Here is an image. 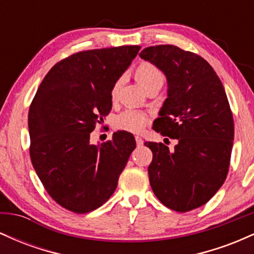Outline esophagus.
<instances>
[{
	"instance_id": "34e87169",
	"label": "esophagus",
	"mask_w": 254,
	"mask_h": 254,
	"mask_svg": "<svg viewBox=\"0 0 254 254\" xmlns=\"http://www.w3.org/2000/svg\"><path fill=\"white\" fill-rule=\"evenodd\" d=\"M135 139H136V143H137V145H138V147H141V145H143V139H142L141 137L136 136Z\"/></svg>"
}]
</instances>
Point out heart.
I'll use <instances>...</instances> for the list:
<instances>
[{
	"label": "heart",
	"mask_w": 254,
	"mask_h": 254,
	"mask_svg": "<svg viewBox=\"0 0 254 254\" xmlns=\"http://www.w3.org/2000/svg\"><path fill=\"white\" fill-rule=\"evenodd\" d=\"M133 76L135 80L141 84L142 88L145 90L153 88V87L160 86L162 87L165 81V75L161 71L159 66L150 62H141L136 66L135 71H133ZM122 82L123 78L119 77L115 83H113L112 88H111L110 95L111 100L116 101L118 99L119 92H121ZM149 123V117L144 115L143 112H139L136 110H127L123 113L118 116L115 121L116 127L119 130L129 131L132 133H138L147 127Z\"/></svg>",
	"instance_id": "obj_1"
}]
</instances>
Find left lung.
Wrapping results in <instances>:
<instances>
[{"mask_svg":"<svg viewBox=\"0 0 254 254\" xmlns=\"http://www.w3.org/2000/svg\"><path fill=\"white\" fill-rule=\"evenodd\" d=\"M139 56L167 77L168 98L153 129L178 141L174 150L144 143L153 153L151 190L172 210H193L210 200L228 174L234 121L223 84L204 58L178 46H149Z\"/></svg>","mask_w":254,"mask_h":254,"instance_id":"8db88e82","label":"left lung"}]
</instances>
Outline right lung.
<instances>
[{"label":"right lung","mask_w":254,"mask_h":254,"mask_svg":"<svg viewBox=\"0 0 254 254\" xmlns=\"http://www.w3.org/2000/svg\"><path fill=\"white\" fill-rule=\"evenodd\" d=\"M141 46L95 49L55 64L30 111V156L46 192L66 210L86 214L101 206L136 148L132 133L118 131L99 147L89 142L112 109L111 88Z\"/></svg>","instance_id":"right-lung-1"}]
</instances>
